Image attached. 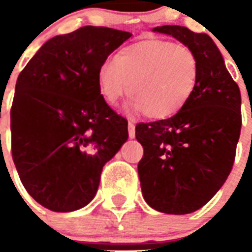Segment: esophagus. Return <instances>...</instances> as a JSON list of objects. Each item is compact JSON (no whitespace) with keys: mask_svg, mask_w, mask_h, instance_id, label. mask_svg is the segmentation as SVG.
<instances>
[{"mask_svg":"<svg viewBox=\"0 0 252 252\" xmlns=\"http://www.w3.org/2000/svg\"><path fill=\"white\" fill-rule=\"evenodd\" d=\"M128 134H129V138H134V136H136V130H134V124L132 122L128 123Z\"/></svg>","mask_w":252,"mask_h":252,"instance_id":"esophagus-1","label":"esophagus"}]
</instances>
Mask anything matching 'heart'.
Listing matches in <instances>:
<instances>
[{"instance_id": "heart-1", "label": "heart", "mask_w": 252, "mask_h": 252, "mask_svg": "<svg viewBox=\"0 0 252 252\" xmlns=\"http://www.w3.org/2000/svg\"><path fill=\"white\" fill-rule=\"evenodd\" d=\"M197 55L188 45L149 39L123 48L98 70V85L107 102L132 96L130 110L162 120L178 114L199 82ZM130 90L128 91L127 89Z\"/></svg>"}]
</instances>
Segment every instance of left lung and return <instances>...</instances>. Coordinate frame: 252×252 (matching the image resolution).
I'll list each match as a JSON object with an SVG mask.
<instances>
[{
  "instance_id": "1",
  "label": "left lung",
  "mask_w": 252,
  "mask_h": 252,
  "mask_svg": "<svg viewBox=\"0 0 252 252\" xmlns=\"http://www.w3.org/2000/svg\"><path fill=\"white\" fill-rule=\"evenodd\" d=\"M153 31L193 49L200 77L189 102L178 114L136 126V138L144 148L138 178L142 196L153 209L187 215L217 193L233 168L242 126L241 91L209 35L183 26Z\"/></svg>"
}]
</instances>
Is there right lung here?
Returning a JSON list of instances; mask_svg holds the SVG:
<instances>
[{
  "mask_svg": "<svg viewBox=\"0 0 252 252\" xmlns=\"http://www.w3.org/2000/svg\"><path fill=\"white\" fill-rule=\"evenodd\" d=\"M130 36L85 26L49 39L18 76L10 111L13 161L26 191L49 211L90 203L103 166L128 138L126 119L100 94L98 70Z\"/></svg>",
  "mask_w": 252,
  "mask_h": 252,
  "instance_id": "right-lung-1",
  "label": "right lung"
}]
</instances>
